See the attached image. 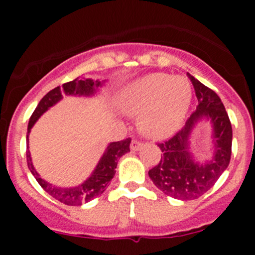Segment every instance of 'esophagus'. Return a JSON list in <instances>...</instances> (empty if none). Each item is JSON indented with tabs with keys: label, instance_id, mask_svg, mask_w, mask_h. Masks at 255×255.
<instances>
[{
	"label": "esophagus",
	"instance_id": "esophagus-1",
	"mask_svg": "<svg viewBox=\"0 0 255 255\" xmlns=\"http://www.w3.org/2000/svg\"><path fill=\"white\" fill-rule=\"evenodd\" d=\"M142 145H143V143L140 142V140L133 139L132 143H130V149H132V150H138V149H139Z\"/></svg>",
	"mask_w": 255,
	"mask_h": 255
}]
</instances>
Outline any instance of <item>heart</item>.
<instances>
[{
  "label": "heart",
  "mask_w": 255,
  "mask_h": 255,
  "mask_svg": "<svg viewBox=\"0 0 255 255\" xmlns=\"http://www.w3.org/2000/svg\"><path fill=\"white\" fill-rule=\"evenodd\" d=\"M192 100V85L181 75L154 73L133 82L121 97V107L130 116H139L144 135L164 139L177 132Z\"/></svg>",
  "instance_id": "heart-1"
}]
</instances>
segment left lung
Masks as SVG:
<instances>
[{
  "label": "left lung",
  "instance_id": "1",
  "mask_svg": "<svg viewBox=\"0 0 255 255\" xmlns=\"http://www.w3.org/2000/svg\"><path fill=\"white\" fill-rule=\"evenodd\" d=\"M195 89L199 105L185 126L168 140L158 143L163 151L160 161L148 171L160 191L177 200H195L208 191L227 169L232 153V126L222 101L213 90L187 74ZM202 117L211 120L215 129L216 153L206 164L193 163L188 153V134Z\"/></svg>",
  "mask_w": 255,
  "mask_h": 255
}]
</instances>
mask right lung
Wrapping results in <instances>:
<instances>
[{
    "label": "right lung",
    "instance_id": "right-lung-1",
    "mask_svg": "<svg viewBox=\"0 0 255 255\" xmlns=\"http://www.w3.org/2000/svg\"><path fill=\"white\" fill-rule=\"evenodd\" d=\"M101 82L96 81L94 82L90 79L78 78L73 81H69L63 84V86H58L49 91L38 104L37 109L32 113L29 118V123H28V132H27V140L28 134L30 132V128L35 123V121L43 115L49 107L55 105L59 100L63 99V94L66 95H90L94 94L95 86L99 87ZM130 138H126V139L120 140V142H113L107 146L106 151L102 155L101 160L97 164L96 169L92 173V175L84 182V184L79 185L76 187H71V189H61V187H55L54 185L49 184L40 179L37 171L34 170L32 165V160H30L29 150H27V164L29 168L30 173L35 177L38 184L47 191L50 196L58 201L63 202V204L69 205V206H79V205L84 204V202H89L101 195L102 192L106 190L107 185L111 181L113 175L116 174V166H117L118 160L123 154L128 153L129 149Z\"/></svg>",
    "mask_w": 255,
    "mask_h": 255
}]
</instances>
